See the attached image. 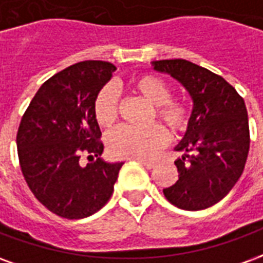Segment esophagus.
Segmentation results:
<instances>
[{"label":"esophagus","instance_id":"esophagus-1","mask_svg":"<svg viewBox=\"0 0 263 263\" xmlns=\"http://www.w3.org/2000/svg\"><path fill=\"white\" fill-rule=\"evenodd\" d=\"M138 162L142 166H145L146 169H154L155 166H156V162H151V160H138Z\"/></svg>","mask_w":263,"mask_h":263}]
</instances>
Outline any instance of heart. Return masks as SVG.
Instances as JSON below:
<instances>
[{"instance_id":"obj_1","label":"heart","mask_w":263,"mask_h":263,"mask_svg":"<svg viewBox=\"0 0 263 263\" xmlns=\"http://www.w3.org/2000/svg\"><path fill=\"white\" fill-rule=\"evenodd\" d=\"M134 91L154 105L151 121L158 118L173 134H183L192 122V105L184 98H172L171 84L160 76L146 73L131 83ZM94 117L103 128L112 126L120 115V100L114 86H104L94 98ZM167 142V134L160 125L134 128L122 125L107 137V148L120 159H149Z\"/></svg>"}]
</instances>
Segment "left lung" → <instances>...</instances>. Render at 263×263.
Masks as SVG:
<instances>
[{
	"instance_id": "1",
	"label": "left lung",
	"mask_w": 263,
	"mask_h": 263,
	"mask_svg": "<svg viewBox=\"0 0 263 263\" xmlns=\"http://www.w3.org/2000/svg\"><path fill=\"white\" fill-rule=\"evenodd\" d=\"M152 65L180 81L193 98L192 122L176 146L184 152L175 162L179 180L163 194L182 210L209 209L230 193L247 163L251 139L243 98L221 76L189 60Z\"/></svg>"
}]
</instances>
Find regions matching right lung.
<instances>
[{
  "mask_svg": "<svg viewBox=\"0 0 263 263\" xmlns=\"http://www.w3.org/2000/svg\"><path fill=\"white\" fill-rule=\"evenodd\" d=\"M115 69L101 60L66 67L43 83L21 120L16 146L26 184L49 211L67 220L103 209L122 166L100 158L104 145L92 109ZM81 154L92 163L81 166Z\"/></svg>",
  "mask_w": 263,
  "mask_h": 263,
  "instance_id": "right-lung-1",
  "label": "right lung"
}]
</instances>
